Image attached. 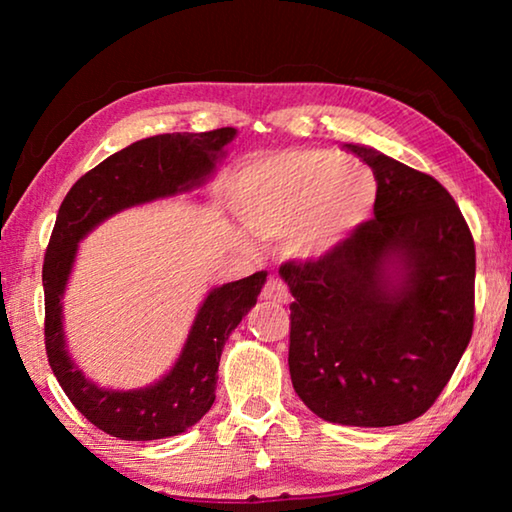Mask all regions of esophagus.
Returning <instances> with one entry per match:
<instances>
[{
	"label": "esophagus",
	"mask_w": 512,
	"mask_h": 512,
	"mask_svg": "<svg viewBox=\"0 0 512 512\" xmlns=\"http://www.w3.org/2000/svg\"><path fill=\"white\" fill-rule=\"evenodd\" d=\"M262 296H264V300L280 302V305H287L289 298H291L289 296V287L280 280V277H271V280L266 282Z\"/></svg>",
	"instance_id": "obj_1"
}]
</instances>
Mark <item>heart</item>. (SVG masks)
I'll return each mask as SVG.
<instances>
[{
  "label": "heart",
  "mask_w": 512,
  "mask_h": 512,
  "mask_svg": "<svg viewBox=\"0 0 512 512\" xmlns=\"http://www.w3.org/2000/svg\"><path fill=\"white\" fill-rule=\"evenodd\" d=\"M377 196V178L366 164L298 149L250 162L239 173L232 203L255 237H289L293 257L316 262L341 250L372 219Z\"/></svg>",
  "instance_id": "1"
}]
</instances>
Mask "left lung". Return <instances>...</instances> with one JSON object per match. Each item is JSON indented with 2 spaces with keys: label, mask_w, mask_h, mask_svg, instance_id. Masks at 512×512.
Returning a JSON list of instances; mask_svg holds the SVG:
<instances>
[{
  "label": "left lung",
  "mask_w": 512,
  "mask_h": 512,
  "mask_svg": "<svg viewBox=\"0 0 512 512\" xmlns=\"http://www.w3.org/2000/svg\"><path fill=\"white\" fill-rule=\"evenodd\" d=\"M343 149L375 173V219L334 255L280 268L289 372L318 418L395 427L436 402L472 339L474 241L436 178L372 146Z\"/></svg>",
  "instance_id": "obj_1"
}]
</instances>
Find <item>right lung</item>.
I'll return each instance as SVG.
<instances>
[{
  "label": "right lung",
  "instance_id": "1",
  "mask_svg": "<svg viewBox=\"0 0 512 512\" xmlns=\"http://www.w3.org/2000/svg\"><path fill=\"white\" fill-rule=\"evenodd\" d=\"M235 137L237 128H219L133 142L76 180L60 205L42 266L47 357L72 404L110 436L121 440L171 438L194 427L212 409L223 345L255 307L266 273L259 271L207 291L183 350L158 381L140 388H110L85 375L67 350L63 298L79 244L110 216L205 187Z\"/></svg>",
  "mask_w": 512,
  "mask_h": 512
}]
</instances>
